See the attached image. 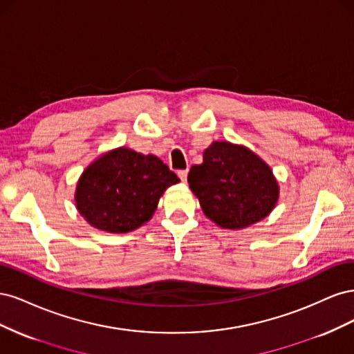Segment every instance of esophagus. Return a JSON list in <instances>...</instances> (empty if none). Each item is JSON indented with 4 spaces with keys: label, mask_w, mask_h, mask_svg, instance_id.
Segmentation results:
<instances>
[{
    "label": "esophagus",
    "mask_w": 354,
    "mask_h": 354,
    "mask_svg": "<svg viewBox=\"0 0 354 354\" xmlns=\"http://www.w3.org/2000/svg\"><path fill=\"white\" fill-rule=\"evenodd\" d=\"M178 177L181 178V181H187V169H180Z\"/></svg>",
    "instance_id": "1"
}]
</instances>
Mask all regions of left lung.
Masks as SVG:
<instances>
[{
    "mask_svg": "<svg viewBox=\"0 0 354 354\" xmlns=\"http://www.w3.org/2000/svg\"><path fill=\"white\" fill-rule=\"evenodd\" d=\"M189 187L205 216L221 229L241 230L274 209L279 185L272 168L251 149L212 142L203 160L187 176Z\"/></svg>",
    "mask_w": 354,
    "mask_h": 354,
    "instance_id": "1",
    "label": "left lung"
}]
</instances>
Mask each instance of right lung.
Masks as SVG:
<instances>
[{"mask_svg":"<svg viewBox=\"0 0 354 354\" xmlns=\"http://www.w3.org/2000/svg\"><path fill=\"white\" fill-rule=\"evenodd\" d=\"M180 178L155 155L116 147L82 171L75 207L90 226L128 233L152 218L164 192Z\"/></svg>","mask_w":354,"mask_h":354,"instance_id":"obj_1","label":"right lung"}]
</instances>
